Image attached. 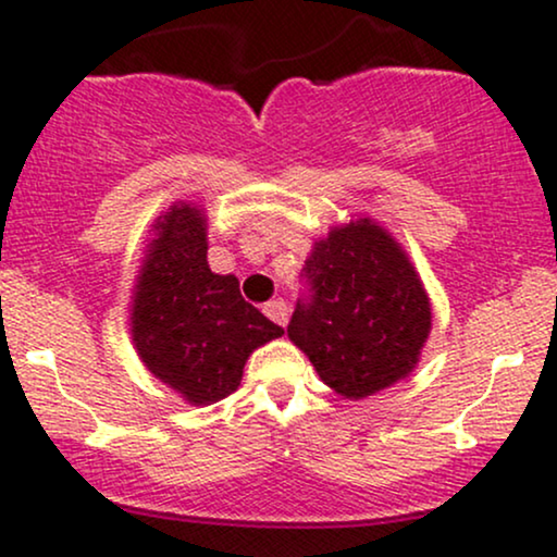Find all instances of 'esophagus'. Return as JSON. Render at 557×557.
I'll return each mask as SVG.
<instances>
[{"label": "esophagus", "instance_id": "obj_1", "mask_svg": "<svg viewBox=\"0 0 557 557\" xmlns=\"http://www.w3.org/2000/svg\"><path fill=\"white\" fill-rule=\"evenodd\" d=\"M264 314L272 319L274 324H280V327H285L287 324V306H285V300H270V304L264 306Z\"/></svg>", "mask_w": 557, "mask_h": 557}]
</instances>
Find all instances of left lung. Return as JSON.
I'll list each match as a JSON object with an SVG mask.
<instances>
[{"mask_svg":"<svg viewBox=\"0 0 557 557\" xmlns=\"http://www.w3.org/2000/svg\"><path fill=\"white\" fill-rule=\"evenodd\" d=\"M311 298L287 337L319 380L348 400L393 387L417 369L432 304L406 248L372 216L332 225L306 259Z\"/></svg>","mask_w":557,"mask_h":557,"instance_id":"8db88e82","label":"left lung"}]
</instances>
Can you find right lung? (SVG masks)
I'll use <instances>...</instances> for the list:
<instances>
[{
	"label": "right lung",
	"instance_id": "1",
	"mask_svg": "<svg viewBox=\"0 0 557 557\" xmlns=\"http://www.w3.org/2000/svg\"><path fill=\"white\" fill-rule=\"evenodd\" d=\"M149 235L131 296L133 348L188 406H212L238 389L248 356L285 330L240 296L235 274L209 270L198 203L175 201Z\"/></svg>",
	"mask_w": 557,
	"mask_h": 557
}]
</instances>
